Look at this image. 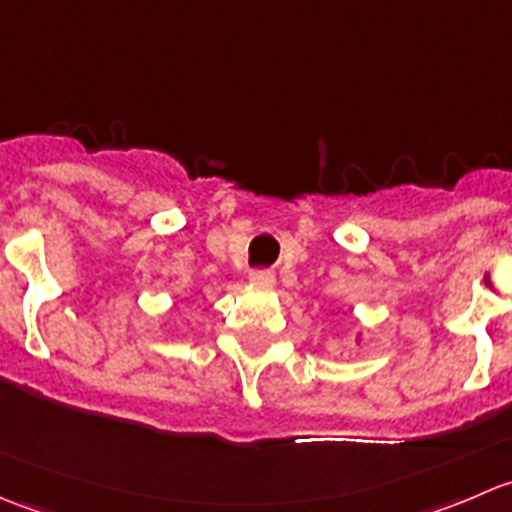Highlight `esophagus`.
<instances>
[{
  "label": "esophagus",
  "mask_w": 512,
  "mask_h": 512,
  "mask_svg": "<svg viewBox=\"0 0 512 512\" xmlns=\"http://www.w3.org/2000/svg\"><path fill=\"white\" fill-rule=\"evenodd\" d=\"M250 282L257 287H272L275 285V272L272 270H255L250 275Z\"/></svg>",
  "instance_id": "esophagus-1"
}]
</instances>
